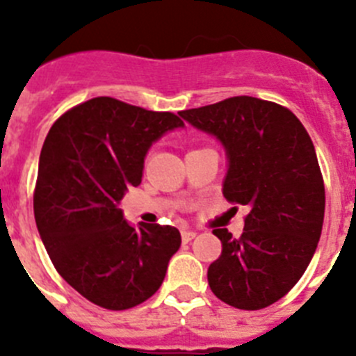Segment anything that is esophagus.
<instances>
[{
    "instance_id": "1",
    "label": "esophagus",
    "mask_w": 356,
    "mask_h": 356,
    "mask_svg": "<svg viewBox=\"0 0 356 356\" xmlns=\"http://www.w3.org/2000/svg\"><path fill=\"white\" fill-rule=\"evenodd\" d=\"M194 237H196V232H191V229H184L181 232V241L184 242H191Z\"/></svg>"
}]
</instances>
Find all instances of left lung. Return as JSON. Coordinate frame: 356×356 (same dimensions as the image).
I'll return each mask as SVG.
<instances>
[{"mask_svg": "<svg viewBox=\"0 0 356 356\" xmlns=\"http://www.w3.org/2000/svg\"><path fill=\"white\" fill-rule=\"evenodd\" d=\"M180 115L221 140L228 155L222 194L250 209L238 238L213 229L222 251L209 267L210 289L241 310L269 307L303 276L323 229L325 181L312 139L291 110L251 96Z\"/></svg>", "mask_w": 356, "mask_h": 356, "instance_id": "obj_1", "label": "left lung"}]
</instances>
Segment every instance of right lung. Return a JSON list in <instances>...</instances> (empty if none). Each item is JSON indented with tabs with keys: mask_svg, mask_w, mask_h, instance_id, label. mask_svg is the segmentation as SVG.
I'll use <instances>...</instances> for the list:
<instances>
[{
	"mask_svg": "<svg viewBox=\"0 0 356 356\" xmlns=\"http://www.w3.org/2000/svg\"><path fill=\"white\" fill-rule=\"evenodd\" d=\"M180 127L171 112L99 96L69 108L44 140L33 193L37 228L58 275L97 307L144 303L180 248L175 226L134 228L118 207L143 180L151 144Z\"/></svg>",
	"mask_w": 356,
	"mask_h": 356,
	"instance_id": "add662e5",
	"label": "right lung"
}]
</instances>
